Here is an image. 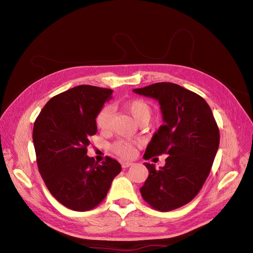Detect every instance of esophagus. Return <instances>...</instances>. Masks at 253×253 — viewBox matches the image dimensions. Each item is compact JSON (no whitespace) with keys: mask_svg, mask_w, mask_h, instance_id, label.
<instances>
[{"mask_svg":"<svg viewBox=\"0 0 253 253\" xmlns=\"http://www.w3.org/2000/svg\"><path fill=\"white\" fill-rule=\"evenodd\" d=\"M121 166H122V168H124V169H126V168L133 166V163H131V162H124V163H121Z\"/></svg>","mask_w":253,"mask_h":253,"instance_id":"34e87169","label":"esophagus"}]
</instances>
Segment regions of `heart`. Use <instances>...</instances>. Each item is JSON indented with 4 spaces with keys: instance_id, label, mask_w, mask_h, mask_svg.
<instances>
[{
    "instance_id": "1",
    "label": "heart",
    "mask_w": 253,
    "mask_h": 253,
    "mask_svg": "<svg viewBox=\"0 0 253 253\" xmlns=\"http://www.w3.org/2000/svg\"><path fill=\"white\" fill-rule=\"evenodd\" d=\"M124 108L131 117L135 120V122L140 125L143 122H148L151 118L152 109L150 104L142 100V99H133L122 103ZM113 119V109L110 105H105L98 112L95 122L97 127L102 132L109 131L112 126ZM111 149L113 152L116 153L119 156L124 158H131L135 155V143L133 141L127 140H117L115 141Z\"/></svg>"
}]
</instances>
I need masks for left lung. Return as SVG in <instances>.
Masks as SVG:
<instances>
[{
	"mask_svg": "<svg viewBox=\"0 0 253 253\" xmlns=\"http://www.w3.org/2000/svg\"><path fill=\"white\" fill-rule=\"evenodd\" d=\"M133 91L155 99L163 113L164 125L143 158L168 155L160 169L144 163L149 176L141 196L158 211L177 209L198 194L210 173L219 145L216 121L204 98L178 84L158 82Z\"/></svg>",
	"mask_w": 253,
	"mask_h": 253,
	"instance_id": "left-lung-1",
	"label": "left lung"
}]
</instances>
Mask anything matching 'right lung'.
<instances>
[{
    "label": "right lung",
    "mask_w": 253,
    "mask_h": 253,
    "mask_svg": "<svg viewBox=\"0 0 253 253\" xmlns=\"http://www.w3.org/2000/svg\"><path fill=\"white\" fill-rule=\"evenodd\" d=\"M113 90L78 85L45 104L34 125L33 140L40 174L51 195L74 211H88L108 194L120 164L88 157L89 136L97 133L96 116Z\"/></svg>",
    "instance_id": "right-lung-1"
}]
</instances>
